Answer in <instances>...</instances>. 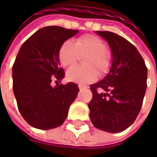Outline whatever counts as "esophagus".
Here are the masks:
<instances>
[{
	"instance_id": "34e87169",
	"label": "esophagus",
	"mask_w": 157,
	"mask_h": 157,
	"mask_svg": "<svg viewBox=\"0 0 157 157\" xmlns=\"http://www.w3.org/2000/svg\"><path fill=\"white\" fill-rule=\"evenodd\" d=\"M87 88V86H85V85H82V84H79V89L80 90H83V89H86Z\"/></svg>"
}]
</instances>
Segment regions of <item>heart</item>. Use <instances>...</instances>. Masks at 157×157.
I'll list each match as a JSON object with an SVG mask.
<instances>
[{
    "mask_svg": "<svg viewBox=\"0 0 157 157\" xmlns=\"http://www.w3.org/2000/svg\"><path fill=\"white\" fill-rule=\"evenodd\" d=\"M106 49V44L102 39L92 34L80 36L75 43L71 41L63 43L58 51V59L63 66H71L78 61L80 56L86 55L83 57L85 65H75L68 69L67 80L87 84L97 79V70L101 75L108 73L112 65V57Z\"/></svg>",
    "mask_w": 157,
    "mask_h": 157,
    "instance_id": "1",
    "label": "heart"
}]
</instances>
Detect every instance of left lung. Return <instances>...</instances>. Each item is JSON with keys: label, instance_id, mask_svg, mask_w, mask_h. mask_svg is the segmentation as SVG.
Segmentation results:
<instances>
[{"label": "left lung", "instance_id": "8db88e82", "mask_svg": "<svg viewBox=\"0 0 157 157\" xmlns=\"http://www.w3.org/2000/svg\"><path fill=\"white\" fill-rule=\"evenodd\" d=\"M97 34L109 44L113 63L105 78L90 85V118L96 128L119 133L136 121L141 110L147 68L137 49L126 39L106 31H98Z\"/></svg>", "mask_w": 157, "mask_h": 157}]
</instances>
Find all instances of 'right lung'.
<instances>
[{"label":"right lung","instance_id":"obj_1","mask_svg":"<svg viewBox=\"0 0 157 157\" xmlns=\"http://www.w3.org/2000/svg\"><path fill=\"white\" fill-rule=\"evenodd\" d=\"M78 30L60 26L40 29L20 49L13 66V89L18 109L33 127L48 130L63 124L78 94V85L59 84L64 71L59 66V48ZM54 79L55 87L50 85Z\"/></svg>","mask_w":157,"mask_h":157}]
</instances>
